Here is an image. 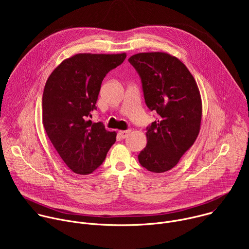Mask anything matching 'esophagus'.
Wrapping results in <instances>:
<instances>
[{"instance_id":"34e87169","label":"esophagus","mask_w":249,"mask_h":249,"mask_svg":"<svg viewBox=\"0 0 249 249\" xmlns=\"http://www.w3.org/2000/svg\"><path fill=\"white\" fill-rule=\"evenodd\" d=\"M130 130H125V131H119L118 132V135L120 136V138H122V139H125V138H127L128 136H129V134H130Z\"/></svg>"}]
</instances>
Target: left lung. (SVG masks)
<instances>
[{
    "mask_svg": "<svg viewBox=\"0 0 249 249\" xmlns=\"http://www.w3.org/2000/svg\"><path fill=\"white\" fill-rule=\"evenodd\" d=\"M139 73L145 101L160 115L147 128V146L139 162L149 171L173 168L193 146L200 132L202 99L187 67L165 52H144L128 60Z\"/></svg>",
    "mask_w": 249,
    "mask_h": 249,
    "instance_id": "1",
    "label": "left lung"
}]
</instances>
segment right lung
I'll return each mask as SVG.
<instances>
[{
    "label": "right lung",
    "instance_id": "obj_1",
    "mask_svg": "<svg viewBox=\"0 0 249 249\" xmlns=\"http://www.w3.org/2000/svg\"><path fill=\"white\" fill-rule=\"evenodd\" d=\"M126 53H79L65 59L49 76L42 97V123L55 150L78 174H89L104 160L116 132L89 120L101 83Z\"/></svg>",
    "mask_w": 249,
    "mask_h": 249
}]
</instances>
